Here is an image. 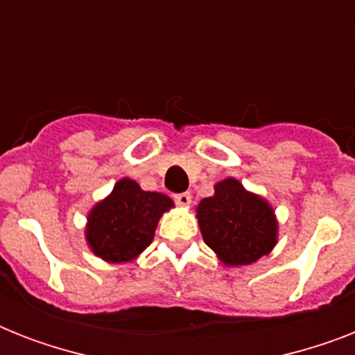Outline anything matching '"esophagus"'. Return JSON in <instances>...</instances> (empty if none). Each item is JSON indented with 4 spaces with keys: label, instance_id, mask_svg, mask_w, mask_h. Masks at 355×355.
Returning a JSON list of instances; mask_svg holds the SVG:
<instances>
[{
    "label": "esophagus",
    "instance_id": "1",
    "mask_svg": "<svg viewBox=\"0 0 355 355\" xmlns=\"http://www.w3.org/2000/svg\"><path fill=\"white\" fill-rule=\"evenodd\" d=\"M175 200H177V205L180 206H188L191 202V195L188 191H184V193H177L175 195Z\"/></svg>",
    "mask_w": 355,
    "mask_h": 355
}]
</instances>
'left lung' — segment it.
I'll list each match as a JSON object with an SVG mask.
<instances>
[{"mask_svg": "<svg viewBox=\"0 0 355 355\" xmlns=\"http://www.w3.org/2000/svg\"><path fill=\"white\" fill-rule=\"evenodd\" d=\"M205 243L227 265H248L270 252L276 243V221L270 206L241 184L227 178L216 195L197 208Z\"/></svg>", "mask_w": 355, "mask_h": 355, "instance_id": "obj_1", "label": "left lung"}]
</instances>
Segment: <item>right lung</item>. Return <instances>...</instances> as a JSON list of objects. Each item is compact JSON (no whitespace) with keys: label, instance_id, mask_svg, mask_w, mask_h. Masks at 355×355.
<instances>
[{"label":"right lung","instance_id":"right-lung-1","mask_svg":"<svg viewBox=\"0 0 355 355\" xmlns=\"http://www.w3.org/2000/svg\"><path fill=\"white\" fill-rule=\"evenodd\" d=\"M171 206L166 195L144 191L130 178H121L112 193L90 211L88 245L107 261H130L149 247L158 219Z\"/></svg>","mask_w":355,"mask_h":355}]
</instances>
